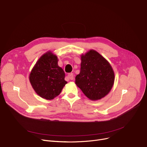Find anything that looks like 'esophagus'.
<instances>
[{
	"instance_id": "1",
	"label": "esophagus",
	"mask_w": 147,
	"mask_h": 147,
	"mask_svg": "<svg viewBox=\"0 0 147 147\" xmlns=\"http://www.w3.org/2000/svg\"><path fill=\"white\" fill-rule=\"evenodd\" d=\"M67 78L69 79H70L71 80H73L74 78V74L72 73H71V74H69L67 75Z\"/></svg>"
}]
</instances>
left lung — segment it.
<instances>
[{
  "instance_id": "1",
  "label": "left lung",
  "mask_w": 147,
  "mask_h": 147,
  "mask_svg": "<svg viewBox=\"0 0 147 147\" xmlns=\"http://www.w3.org/2000/svg\"><path fill=\"white\" fill-rule=\"evenodd\" d=\"M81 71L75 84L91 100L105 97L113 87L114 70L109 61L98 52L90 50L81 55Z\"/></svg>"
}]
</instances>
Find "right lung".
Masks as SVG:
<instances>
[{
  "label": "right lung",
  "instance_id": "1",
  "mask_svg": "<svg viewBox=\"0 0 147 147\" xmlns=\"http://www.w3.org/2000/svg\"><path fill=\"white\" fill-rule=\"evenodd\" d=\"M58 61L57 55L48 51L39 57L29 75L32 88L44 99H54L67 83L65 80V72L58 65Z\"/></svg>",
  "mask_w": 147,
  "mask_h": 147
}]
</instances>
